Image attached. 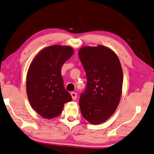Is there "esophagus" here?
Here are the masks:
<instances>
[{
  "mask_svg": "<svg viewBox=\"0 0 154 154\" xmlns=\"http://www.w3.org/2000/svg\"><path fill=\"white\" fill-rule=\"evenodd\" d=\"M70 95H71V97H72V99H73V100H75V99H77V94L76 92H72L71 93H70Z\"/></svg>",
  "mask_w": 154,
  "mask_h": 154,
  "instance_id": "esophagus-1",
  "label": "esophagus"
}]
</instances>
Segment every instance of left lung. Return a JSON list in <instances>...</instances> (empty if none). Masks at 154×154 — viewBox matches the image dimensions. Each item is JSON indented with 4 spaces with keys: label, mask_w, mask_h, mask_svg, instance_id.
Wrapping results in <instances>:
<instances>
[{
    "label": "left lung",
    "mask_w": 154,
    "mask_h": 154,
    "mask_svg": "<svg viewBox=\"0 0 154 154\" xmlns=\"http://www.w3.org/2000/svg\"><path fill=\"white\" fill-rule=\"evenodd\" d=\"M78 54L87 77L86 90L79 99L80 110L89 123L99 125L111 117L119 106L123 69L118 56L107 46H82Z\"/></svg>",
    "instance_id": "1"
}]
</instances>
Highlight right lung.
I'll list each match as a JSON object with an SVG mask.
<instances>
[{"instance_id":"right-lung-1","label":"right lung","mask_w":154,"mask_h":154,"mask_svg":"<svg viewBox=\"0 0 154 154\" xmlns=\"http://www.w3.org/2000/svg\"><path fill=\"white\" fill-rule=\"evenodd\" d=\"M74 50L70 46L52 45L41 50L29 66L26 90L30 105L44 119L59 116L72 97L64 87L61 69Z\"/></svg>"}]
</instances>
